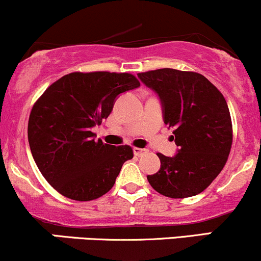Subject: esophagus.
I'll list each match as a JSON object with an SVG mask.
<instances>
[{
    "instance_id": "1",
    "label": "esophagus",
    "mask_w": 261,
    "mask_h": 261,
    "mask_svg": "<svg viewBox=\"0 0 261 261\" xmlns=\"http://www.w3.org/2000/svg\"><path fill=\"white\" fill-rule=\"evenodd\" d=\"M133 151H134V155H136V156H143V155H145L146 152L149 151V150L148 149H143V148H134Z\"/></svg>"
}]
</instances>
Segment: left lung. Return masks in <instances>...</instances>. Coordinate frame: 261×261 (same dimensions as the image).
Here are the masks:
<instances>
[{
  "mask_svg": "<svg viewBox=\"0 0 261 261\" xmlns=\"http://www.w3.org/2000/svg\"><path fill=\"white\" fill-rule=\"evenodd\" d=\"M138 78L159 95L164 122L173 128L178 152H159V172L149 174L150 186L165 197L197 195L211 185L227 161L232 145V121L223 95L204 75L162 68Z\"/></svg>",
  "mask_w": 261,
  "mask_h": 261,
  "instance_id": "8db88e82",
  "label": "left lung"
}]
</instances>
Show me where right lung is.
Segmentation results:
<instances>
[{"label":"right lung","mask_w":261,"mask_h":261,"mask_svg":"<svg viewBox=\"0 0 261 261\" xmlns=\"http://www.w3.org/2000/svg\"><path fill=\"white\" fill-rule=\"evenodd\" d=\"M138 87L129 73L74 72L51 84L34 103L28 122L30 150L60 194L89 201L112 188L133 149L95 140L91 128L109 117L119 94Z\"/></svg>","instance_id":"1"}]
</instances>
